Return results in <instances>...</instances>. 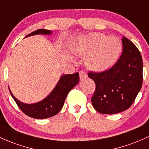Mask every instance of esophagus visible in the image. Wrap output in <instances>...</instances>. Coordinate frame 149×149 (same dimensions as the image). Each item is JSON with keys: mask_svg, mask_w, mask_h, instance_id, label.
<instances>
[{"mask_svg": "<svg viewBox=\"0 0 149 149\" xmlns=\"http://www.w3.org/2000/svg\"><path fill=\"white\" fill-rule=\"evenodd\" d=\"M79 74H80V78L81 80L84 79V78H87L88 77V74L85 71H81L79 72Z\"/></svg>", "mask_w": 149, "mask_h": 149, "instance_id": "1", "label": "esophagus"}]
</instances>
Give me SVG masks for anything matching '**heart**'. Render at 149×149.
I'll return each mask as SVG.
<instances>
[{
  "instance_id": "obj_1",
  "label": "heart",
  "mask_w": 149,
  "mask_h": 149,
  "mask_svg": "<svg viewBox=\"0 0 149 149\" xmlns=\"http://www.w3.org/2000/svg\"><path fill=\"white\" fill-rule=\"evenodd\" d=\"M122 52V44L117 37L102 33H91L78 41L76 52L87 56L86 66L95 71H103L112 66Z\"/></svg>"
}]
</instances>
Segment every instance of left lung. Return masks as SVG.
Returning <instances> with one entry per match:
<instances>
[{"instance_id": "1", "label": "left lung", "mask_w": 149, "mask_h": 149, "mask_svg": "<svg viewBox=\"0 0 149 149\" xmlns=\"http://www.w3.org/2000/svg\"><path fill=\"white\" fill-rule=\"evenodd\" d=\"M122 42V54L113 66L103 71L88 73L89 78L95 83L91 102L95 109L101 114H116L130 108L141 88V53L126 37Z\"/></svg>"}]
</instances>
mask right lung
<instances>
[{"instance_id":"1","label":"right lung","mask_w":149,"mask_h":149,"mask_svg":"<svg viewBox=\"0 0 149 149\" xmlns=\"http://www.w3.org/2000/svg\"><path fill=\"white\" fill-rule=\"evenodd\" d=\"M51 31L49 30L39 29L31 32L30 34L26 36V37L37 34L49 35ZM78 82H79V73L78 72L73 74L63 75L60 78L59 81L57 83L53 91L45 99L37 103L30 104L19 102L18 100L14 97L10 89L9 91L11 96L15 101L19 108L26 115L35 119H45L56 115L60 112L63 107L68 93Z\"/></svg>"}]
</instances>
